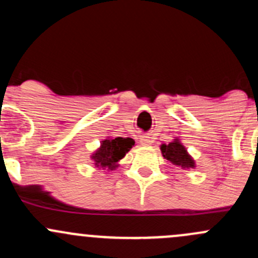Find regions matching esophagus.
Returning <instances> with one entry per match:
<instances>
[{
  "instance_id": "esophagus-1",
  "label": "esophagus",
  "mask_w": 258,
  "mask_h": 258,
  "mask_svg": "<svg viewBox=\"0 0 258 258\" xmlns=\"http://www.w3.org/2000/svg\"><path fill=\"white\" fill-rule=\"evenodd\" d=\"M151 143H152V140H151V138L149 137V135H143V137H140V144H141V145L149 146V145H151Z\"/></svg>"
}]
</instances>
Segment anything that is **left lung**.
Segmentation results:
<instances>
[{
  "label": "left lung",
  "instance_id": "1",
  "mask_svg": "<svg viewBox=\"0 0 258 258\" xmlns=\"http://www.w3.org/2000/svg\"><path fill=\"white\" fill-rule=\"evenodd\" d=\"M161 151L163 157L166 160H168L170 162H172L173 165L181 166L183 168H193L195 167V161L192 160V157L188 155L187 150L179 140L174 139L173 143H170L168 145H161Z\"/></svg>",
  "mask_w": 258,
  "mask_h": 258
}]
</instances>
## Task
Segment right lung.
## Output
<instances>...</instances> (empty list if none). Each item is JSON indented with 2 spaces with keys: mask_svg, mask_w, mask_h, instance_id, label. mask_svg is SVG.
Segmentation results:
<instances>
[{
  "mask_svg": "<svg viewBox=\"0 0 258 258\" xmlns=\"http://www.w3.org/2000/svg\"><path fill=\"white\" fill-rule=\"evenodd\" d=\"M135 141L130 138H115V139L103 140L101 148L93 154L92 159L95 160V165L99 168H108L114 170L118 166L119 160L123 159L125 154Z\"/></svg>",
  "mask_w": 258,
  "mask_h": 258,
  "instance_id": "right-lung-1",
  "label": "right lung"
}]
</instances>
